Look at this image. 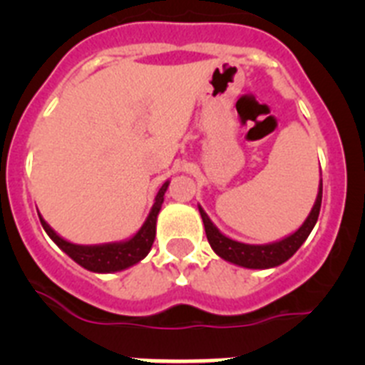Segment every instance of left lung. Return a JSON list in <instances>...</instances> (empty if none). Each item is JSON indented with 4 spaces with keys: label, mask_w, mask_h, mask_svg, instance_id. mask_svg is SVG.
I'll use <instances>...</instances> for the list:
<instances>
[{
    "label": "left lung",
    "mask_w": 365,
    "mask_h": 365,
    "mask_svg": "<svg viewBox=\"0 0 365 365\" xmlns=\"http://www.w3.org/2000/svg\"><path fill=\"white\" fill-rule=\"evenodd\" d=\"M320 206H322V179L320 186H318V195H316V201L311 208V214L307 215V219L303 221L302 227L298 230H294L292 234L285 235L282 240L272 241V243L265 245H250V243H241V241H235L228 235L222 234L217 227H215L212 219L208 217L205 210L199 205V214L202 217V225H205L206 237H208V243L214 248V252L219 257H222L228 263H234L237 267H243V269H274V267L282 265L287 259H291L296 254L299 247L305 243V240L309 237V234L314 228L316 221H318V215H320Z\"/></svg>",
    "instance_id": "obj_1"
}]
</instances>
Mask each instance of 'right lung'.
Here are the masks:
<instances>
[{
  "label": "right lung",
  "instance_id": "add662e5",
  "mask_svg": "<svg viewBox=\"0 0 365 365\" xmlns=\"http://www.w3.org/2000/svg\"><path fill=\"white\" fill-rule=\"evenodd\" d=\"M170 180H166L160 190L155 195V202L151 206L150 214H148L146 221L135 235H131L130 240L115 241V243H102V245H76L71 241L63 240L62 235H58L53 228L49 227V222L45 221L40 214V221L43 230L47 232L51 240L62 248L63 252L76 261L80 267L91 270V272L98 274H111L120 272L124 269L137 265L138 261H143L151 250V245L155 241V234H157V215L160 212V206L164 202V193H166Z\"/></svg>",
  "mask_w": 365,
  "mask_h": 365
}]
</instances>
